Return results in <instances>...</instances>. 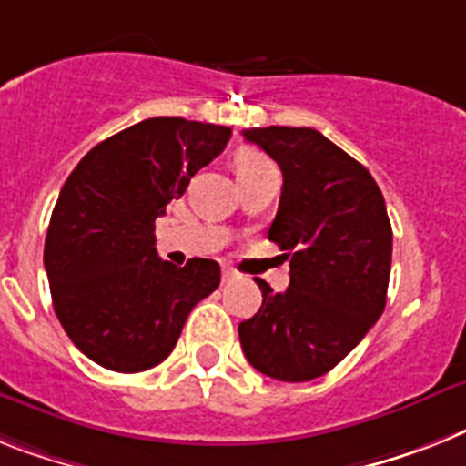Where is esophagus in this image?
<instances>
[{
	"instance_id": "1",
	"label": "esophagus",
	"mask_w": 466,
	"mask_h": 466,
	"mask_svg": "<svg viewBox=\"0 0 466 466\" xmlns=\"http://www.w3.org/2000/svg\"><path fill=\"white\" fill-rule=\"evenodd\" d=\"M234 277H237V269L229 268V265H225V268H222V281H229V279H234Z\"/></svg>"
}]
</instances>
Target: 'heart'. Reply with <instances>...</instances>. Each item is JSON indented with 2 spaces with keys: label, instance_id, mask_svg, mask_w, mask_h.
Instances as JSON below:
<instances>
[{
  "label": "heart",
  "instance_id": "b5f03b06",
  "mask_svg": "<svg viewBox=\"0 0 466 466\" xmlns=\"http://www.w3.org/2000/svg\"><path fill=\"white\" fill-rule=\"evenodd\" d=\"M272 166L268 158H265L260 151L256 148H239L237 154H234V170H237V177H244V175H251L260 167Z\"/></svg>",
  "mask_w": 466,
  "mask_h": 466
}]
</instances>
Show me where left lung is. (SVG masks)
Returning <instances> with one entry per match:
<instances>
[{
  "label": "left lung",
  "mask_w": 466,
  "mask_h": 466,
  "mask_svg": "<svg viewBox=\"0 0 466 466\" xmlns=\"http://www.w3.org/2000/svg\"><path fill=\"white\" fill-rule=\"evenodd\" d=\"M281 167L268 239L289 258V289L258 279L263 306L239 324L246 360L265 377L310 381L334 370L381 318L389 291V213L362 163L312 127H251Z\"/></svg>",
  "instance_id": "left-lung-1"
}]
</instances>
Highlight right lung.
Here are the masks:
<instances>
[{
  "instance_id": "right-lung-1",
  "label": "right lung",
  "mask_w": 466,
  "mask_h": 466,
  "mask_svg": "<svg viewBox=\"0 0 466 466\" xmlns=\"http://www.w3.org/2000/svg\"><path fill=\"white\" fill-rule=\"evenodd\" d=\"M229 137L222 125L148 118L96 144L66 179L45 269L58 322L96 365L132 374L163 362L191 308L220 284L208 258L160 260L154 232Z\"/></svg>"
}]
</instances>
